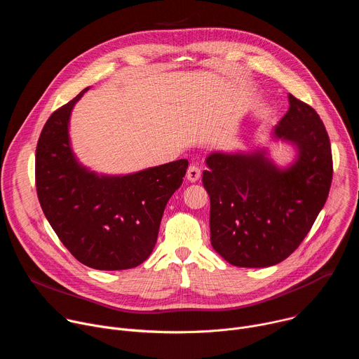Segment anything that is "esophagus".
<instances>
[{
  "label": "esophagus",
  "mask_w": 359,
  "mask_h": 359,
  "mask_svg": "<svg viewBox=\"0 0 359 359\" xmlns=\"http://www.w3.org/2000/svg\"><path fill=\"white\" fill-rule=\"evenodd\" d=\"M186 179L190 183H196L200 179V169L196 165H190L187 169V173H186Z\"/></svg>",
  "instance_id": "esophagus-1"
}]
</instances>
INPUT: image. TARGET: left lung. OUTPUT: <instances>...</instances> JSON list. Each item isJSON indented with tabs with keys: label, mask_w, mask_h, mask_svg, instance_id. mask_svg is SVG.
Instances as JSON below:
<instances>
[{
	"label": "left lung",
	"mask_w": 359,
	"mask_h": 359,
	"mask_svg": "<svg viewBox=\"0 0 359 359\" xmlns=\"http://www.w3.org/2000/svg\"><path fill=\"white\" fill-rule=\"evenodd\" d=\"M290 108L271 130L294 147L281 168L267 147L212 151L203 186L210 196V241L236 266L260 269L285 260L311 230L332 180L330 137L318 114L288 95Z\"/></svg>",
	"instance_id": "obj_1"
}]
</instances>
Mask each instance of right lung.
Instances as JSON below:
<instances>
[{
  "mask_svg": "<svg viewBox=\"0 0 359 359\" xmlns=\"http://www.w3.org/2000/svg\"><path fill=\"white\" fill-rule=\"evenodd\" d=\"M85 88L46 121L35 151V183L42 212L62 244L95 270H128L155 248L161 220L182 186L189 162L180 159L129 175H99L71 146L69 119Z\"/></svg>",
  "mask_w": 359,
  "mask_h": 359,
  "instance_id": "obj_1",
  "label": "right lung"
}]
</instances>
